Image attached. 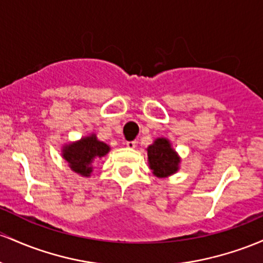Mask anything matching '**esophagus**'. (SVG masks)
Instances as JSON below:
<instances>
[{
    "mask_svg": "<svg viewBox=\"0 0 263 263\" xmlns=\"http://www.w3.org/2000/svg\"><path fill=\"white\" fill-rule=\"evenodd\" d=\"M125 146L128 147V149H134V147L137 146V143H135V141H126Z\"/></svg>",
    "mask_w": 263,
    "mask_h": 263,
    "instance_id": "1",
    "label": "esophagus"
}]
</instances>
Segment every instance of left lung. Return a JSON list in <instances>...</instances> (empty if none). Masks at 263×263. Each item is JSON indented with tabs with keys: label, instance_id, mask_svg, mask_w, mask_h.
I'll return each mask as SVG.
<instances>
[{
	"label": "left lung",
	"instance_id": "1",
	"mask_svg": "<svg viewBox=\"0 0 263 263\" xmlns=\"http://www.w3.org/2000/svg\"><path fill=\"white\" fill-rule=\"evenodd\" d=\"M146 153L147 164L156 178H169L179 171L181 158L167 138H156L153 144L146 147Z\"/></svg>",
	"mask_w": 263,
	"mask_h": 263
}]
</instances>
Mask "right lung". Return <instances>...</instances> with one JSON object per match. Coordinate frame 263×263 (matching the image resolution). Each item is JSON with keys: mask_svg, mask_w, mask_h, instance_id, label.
I'll return each instance as SVG.
<instances>
[{"mask_svg": "<svg viewBox=\"0 0 263 263\" xmlns=\"http://www.w3.org/2000/svg\"><path fill=\"white\" fill-rule=\"evenodd\" d=\"M62 156L68 163L70 170L83 178H89L94 164L110 152V146L100 141L97 134L85 135L79 140L64 144L61 149Z\"/></svg>", "mask_w": 263, "mask_h": 263, "instance_id": "add662e5", "label": "right lung"}]
</instances>
